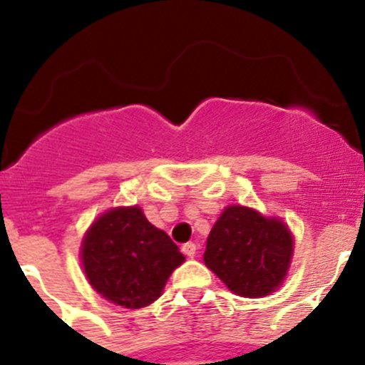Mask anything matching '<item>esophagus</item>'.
<instances>
[{
  "mask_svg": "<svg viewBox=\"0 0 365 365\" xmlns=\"http://www.w3.org/2000/svg\"><path fill=\"white\" fill-rule=\"evenodd\" d=\"M196 244H192V242H187V244L182 245V251L185 254L187 257H194L196 256Z\"/></svg>",
  "mask_w": 365,
  "mask_h": 365,
  "instance_id": "34e87169",
  "label": "esophagus"
}]
</instances>
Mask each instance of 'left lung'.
<instances>
[{"mask_svg":"<svg viewBox=\"0 0 365 365\" xmlns=\"http://www.w3.org/2000/svg\"><path fill=\"white\" fill-rule=\"evenodd\" d=\"M292 256V231L281 219L231 205L213 224L203 259L235 295L257 298L281 286Z\"/></svg>","mask_w":365,"mask_h":365,"instance_id":"obj_1","label":"left lung"}]
</instances>
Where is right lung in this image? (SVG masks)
I'll use <instances>...</instances> for the list:
<instances>
[{"mask_svg":"<svg viewBox=\"0 0 365 365\" xmlns=\"http://www.w3.org/2000/svg\"><path fill=\"white\" fill-rule=\"evenodd\" d=\"M81 259L95 292L116 305L141 309L162 295L169 275L185 257L139 206H120L91 224Z\"/></svg>","mask_w":365,"mask_h":365,"instance_id":"add662e5","label":"right lung"}]
</instances>
